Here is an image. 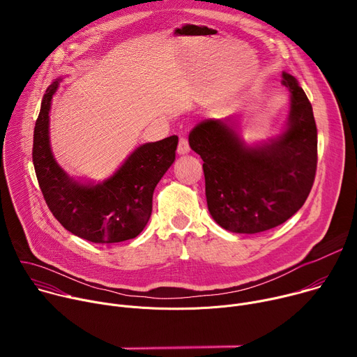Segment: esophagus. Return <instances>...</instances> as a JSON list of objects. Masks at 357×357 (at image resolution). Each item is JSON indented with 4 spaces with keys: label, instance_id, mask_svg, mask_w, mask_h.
Masks as SVG:
<instances>
[{
    "label": "esophagus",
    "instance_id": "34e87169",
    "mask_svg": "<svg viewBox=\"0 0 357 357\" xmlns=\"http://www.w3.org/2000/svg\"><path fill=\"white\" fill-rule=\"evenodd\" d=\"M189 151H190L189 142H188V139L185 137H182L179 139V144H178V154L179 155H185V154H189Z\"/></svg>",
    "mask_w": 357,
    "mask_h": 357
}]
</instances>
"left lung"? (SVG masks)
I'll use <instances>...</instances> for the list:
<instances>
[{
  "label": "left lung",
  "instance_id": "8db88e82",
  "mask_svg": "<svg viewBox=\"0 0 357 357\" xmlns=\"http://www.w3.org/2000/svg\"><path fill=\"white\" fill-rule=\"evenodd\" d=\"M289 107L281 131L248 142L233 117L199 123L190 148L203 160L208 209L231 233L254 234L282 225L307 200L315 179L318 132L310 100L282 72Z\"/></svg>",
  "mask_w": 357,
  "mask_h": 357
}]
</instances>
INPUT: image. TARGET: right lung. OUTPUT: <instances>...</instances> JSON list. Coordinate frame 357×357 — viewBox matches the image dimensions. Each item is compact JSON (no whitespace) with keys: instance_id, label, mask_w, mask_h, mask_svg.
Listing matches in <instances>:
<instances>
[{"instance_id":"right-lung-1","label":"right lung","mask_w":357,"mask_h":357,"mask_svg":"<svg viewBox=\"0 0 357 357\" xmlns=\"http://www.w3.org/2000/svg\"><path fill=\"white\" fill-rule=\"evenodd\" d=\"M62 80L46 89L33 130L32 161L46 205L68 231L87 241L110 244L134 238L151 218L155 186L175 161L178 137L138 145L105 181L75 178L58 164L50 148L49 113Z\"/></svg>"}]
</instances>
